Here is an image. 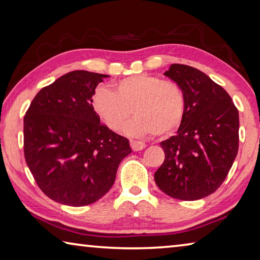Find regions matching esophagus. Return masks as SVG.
I'll return each instance as SVG.
<instances>
[{
    "label": "esophagus",
    "mask_w": 260,
    "mask_h": 260,
    "mask_svg": "<svg viewBox=\"0 0 260 260\" xmlns=\"http://www.w3.org/2000/svg\"><path fill=\"white\" fill-rule=\"evenodd\" d=\"M131 147L133 149V151H140L142 149L146 148V143L141 142V141H135V140H131Z\"/></svg>",
    "instance_id": "1"
}]
</instances>
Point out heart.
<instances>
[{"mask_svg": "<svg viewBox=\"0 0 260 260\" xmlns=\"http://www.w3.org/2000/svg\"><path fill=\"white\" fill-rule=\"evenodd\" d=\"M93 107L105 124L118 131L129 119L124 131L131 135H170L179 128L186 114V94L181 86L159 77L138 74L114 85V93L100 87L93 95Z\"/></svg>", "mask_w": 260, "mask_h": 260, "instance_id": "heart-1", "label": "heart"}]
</instances>
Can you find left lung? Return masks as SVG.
Returning a JSON list of instances; mask_svg holds the SVG:
<instances>
[{"instance_id": "8db88e82", "label": "left lung", "mask_w": 260, "mask_h": 260, "mask_svg": "<svg viewBox=\"0 0 260 260\" xmlns=\"http://www.w3.org/2000/svg\"><path fill=\"white\" fill-rule=\"evenodd\" d=\"M186 94V114L177 135L162 141V165L155 181L173 199L196 201L221 186L239 150V111L221 86L200 70L172 64L164 73Z\"/></svg>"}]
</instances>
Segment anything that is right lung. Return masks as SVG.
Returning <instances> with one entry per match:
<instances>
[{"mask_svg": "<svg viewBox=\"0 0 260 260\" xmlns=\"http://www.w3.org/2000/svg\"><path fill=\"white\" fill-rule=\"evenodd\" d=\"M107 74L72 71L39 91L24 117V155L35 182L57 203L85 206L113 186L129 141L100 120L95 88Z\"/></svg>", "mask_w": 260, "mask_h": 260, "instance_id": "1", "label": "right lung"}]
</instances>
